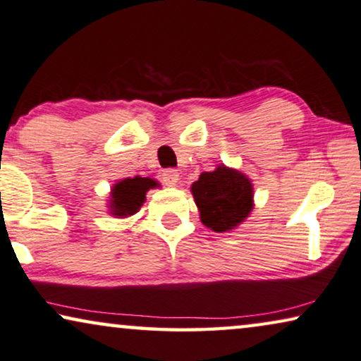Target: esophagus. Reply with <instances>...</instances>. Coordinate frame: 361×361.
Segmentation results:
<instances>
[{
	"label": "esophagus",
	"mask_w": 361,
	"mask_h": 361,
	"mask_svg": "<svg viewBox=\"0 0 361 361\" xmlns=\"http://www.w3.org/2000/svg\"><path fill=\"white\" fill-rule=\"evenodd\" d=\"M178 180H180L178 170L166 169V170L161 171V181H164L166 186H176V185H178Z\"/></svg>",
	"instance_id": "1"
}]
</instances>
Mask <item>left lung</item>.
<instances>
[{"mask_svg": "<svg viewBox=\"0 0 361 361\" xmlns=\"http://www.w3.org/2000/svg\"><path fill=\"white\" fill-rule=\"evenodd\" d=\"M201 222L214 232L235 229L253 209L252 181L238 170L219 165L191 185Z\"/></svg>", "mask_w": 361, "mask_h": 361, "instance_id": "1", "label": "left lung"}]
</instances>
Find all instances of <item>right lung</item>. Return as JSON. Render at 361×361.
I'll return each instance as SVG.
<instances>
[{"label":"right lung","instance_id":"obj_1","mask_svg":"<svg viewBox=\"0 0 361 361\" xmlns=\"http://www.w3.org/2000/svg\"><path fill=\"white\" fill-rule=\"evenodd\" d=\"M155 186H159V183L155 180L142 178V176L118 181L111 190V214L116 217H129L135 214L140 209V206L144 204L147 191Z\"/></svg>","mask_w":361,"mask_h":361}]
</instances>
